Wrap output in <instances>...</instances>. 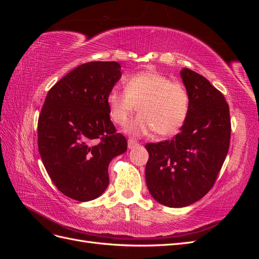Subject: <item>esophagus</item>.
I'll return each mask as SVG.
<instances>
[{"label":"esophagus","instance_id":"34e87169","mask_svg":"<svg viewBox=\"0 0 259 259\" xmlns=\"http://www.w3.org/2000/svg\"><path fill=\"white\" fill-rule=\"evenodd\" d=\"M139 146V144L136 142V140H134V139H128V142H127V147H128V149H134V148H136V147H138Z\"/></svg>","mask_w":259,"mask_h":259}]
</instances>
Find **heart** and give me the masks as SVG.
<instances>
[{"mask_svg": "<svg viewBox=\"0 0 259 259\" xmlns=\"http://www.w3.org/2000/svg\"><path fill=\"white\" fill-rule=\"evenodd\" d=\"M111 120L124 125L137 109L138 114L125 127L132 136H144L153 131L173 135L183 127L190 109V96L178 82L156 71L132 74L124 81V90L113 88L107 95Z\"/></svg>", "mask_w": 259, "mask_h": 259, "instance_id": "1", "label": "heart"}]
</instances>
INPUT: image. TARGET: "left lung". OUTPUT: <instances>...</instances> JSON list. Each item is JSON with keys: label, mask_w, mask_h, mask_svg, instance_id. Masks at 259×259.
<instances>
[{"label": "left lung", "mask_w": 259, "mask_h": 259, "mask_svg": "<svg viewBox=\"0 0 259 259\" xmlns=\"http://www.w3.org/2000/svg\"><path fill=\"white\" fill-rule=\"evenodd\" d=\"M190 96V109L180 133L170 140L145 147L148 190L168 207H185L199 201L214 186L229 150V106L223 94L204 76L180 71Z\"/></svg>", "instance_id": "obj_1"}]
</instances>
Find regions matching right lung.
<instances>
[{
  "label": "right lung",
  "mask_w": 259,
  "mask_h": 259,
  "mask_svg": "<svg viewBox=\"0 0 259 259\" xmlns=\"http://www.w3.org/2000/svg\"><path fill=\"white\" fill-rule=\"evenodd\" d=\"M120 70L116 61L86 62L46 95L37 122L38 152L52 182L70 199L86 202L103 194L109 163L127 150L106 101Z\"/></svg>",
  "instance_id": "right-lung-1"
}]
</instances>
